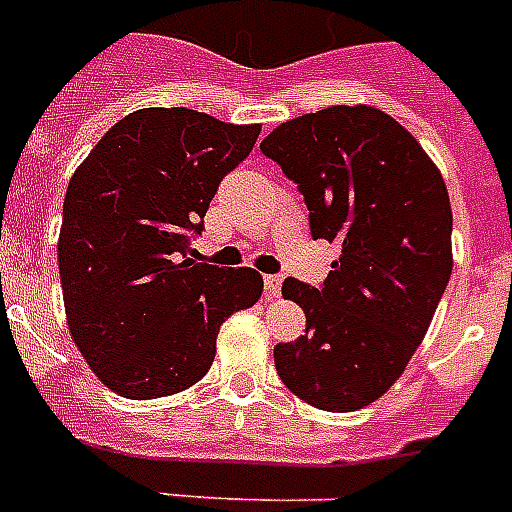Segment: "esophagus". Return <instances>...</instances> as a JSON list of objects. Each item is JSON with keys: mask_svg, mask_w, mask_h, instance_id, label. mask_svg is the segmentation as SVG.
<instances>
[{"mask_svg": "<svg viewBox=\"0 0 512 512\" xmlns=\"http://www.w3.org/2000/svg\"><path fill=\"white\" fill-rule=\"evenodd\" d=\"M281 283H283L281 276H265V294H268L270 299L281 296Z\"/></svg>", "mask_w": 512, "mask_h": 512, "instance_id": "34e87169", "label": "esophagus"}]
</instances>
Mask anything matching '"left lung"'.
Returning a JSON list of instances; mask_svg holds the SVG:
<instances>
[{
    "mask_svg": "<svg viewBox=\"0 0 512 512\" xmlns=\"http://www.w3.org/2000/svg\"><path fill=\"white\" fill-rule=\"evenodd\" d=\"M260 150L304 195L312 236L341 244L320 289L283 281L307 330L273 349L278 377L315 409H362L403 375L445 294L448 187L416 137L372 106L283 122Z\"/></svg>",
    "mask_w": 512,
    "mask_h": 512,
    "instance_id": "1",
    "label": "left lung"
}]
</instances>
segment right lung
Returning <instances> with one entry per match:
<instances>
[{
	"label": "right lung",
	"mask_w": 512,
	"mask_h": 512,
	"mask_svg": "<svg viewBox=\"0 0 512 512\" xmlns=\"http://www.w3.org/2000/svg\"><path fill=\"white\" fill-rule=\"evenodd\" d=\"M260 135L192 109L119 119L72 174L59 276L72 341L135 401L182 393L213 364L221 322L263 294L252 268L190 257L208 205Z\"/></svg>",
	"instance_id": "1"
}]
</instances>
